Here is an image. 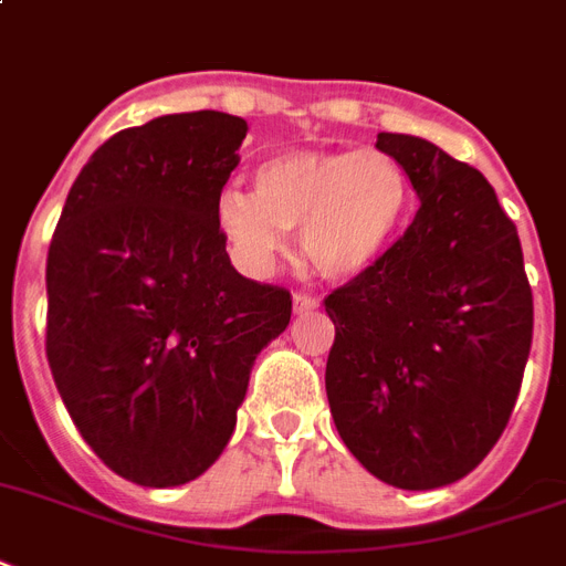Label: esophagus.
<instances>
[{
    "label": "esophagus",
    "instance_id": "34e87169",
    "mask_svg": "<svg viewBox=\"0 0 566 566\" xmlns=\"http://www.w3.org/2000/svg\"><path fill=\"white\" fill-rule=\"evenodd\" d=\"M292 303H294V312H297V315H310V312H315L317 306H321V301H317V297H312V294H303V292L294 294Z\"/></svg>",
    "mask_w": 566,
    "mask_h": 566
}]
</instances>
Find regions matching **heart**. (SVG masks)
Instances as JSON below:
<instances>
[{"label": "heart", "instance_id": "obj_1", "mask_svg": "<svg viewBox=\"0 0 566 566\" xmlns=\"http://www.w3.org/2000/svg\"><path fill=\"white\" fill-rule=\"evenodd\" d=\"M408 205V172L381 149H292L256 167L254 193L217 196V226L251 272H269L286 231H301L317 274L356 280L390 249Z\"/></svg>", "mask_w": 566, "mask_h": 566}]
</instances>
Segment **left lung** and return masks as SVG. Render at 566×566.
I'll use <instances>...</instances> for the list:
<instances>
[{"label": "left lung", "mask_w": 566, "mask_h": 566, "mask_svg": "<svg viewBox=\"0 0 566 566\" xmlns=\"http://www.w3.org/2000/svg\"><path fill=\"white\" fill-rule=\"evenodd\" d=\"M419 196L408 231L324 301L326 399L344 446L410 492L465 478L501 440L532 347L515 222L474 167L417 135L378 133Z\"/></svg>", "instance_id": "1"}]
</instances>
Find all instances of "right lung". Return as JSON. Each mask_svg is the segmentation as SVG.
<instances>
[{
	"mask_svg": "<svg viewBox=\"0 0 566 566\" xmlns=\"http://www.w3.org/2000/svg\"><path fill=\"white\" fill-rule=\"evenodd\" d=\"M245 133L213 109L120 129L83 165L51 240L60 399L88 448L149 489L219 460L260 349L292 317V294L242 277L217 226Z\"/></svg>",
	"mask_w": 566,
	"mask_h": 566,
	"instance_id": "obj_1",
	"label": "right lung"
}]
</instances>
